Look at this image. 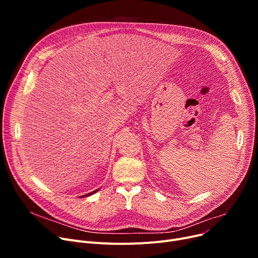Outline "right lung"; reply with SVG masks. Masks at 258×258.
Returning a JSON list of instances; mask_svg holds the SVG:
<instances>
[{
  "label": "right lung",
  "instance_id": "right-lung-1",
  "mask_svg": "<svg viewBox=\"0 0 258 258\" xmlns=\"http://www.w3.org/2000/svg\"><path fill=\"white\" fill-rule=\"evenodd\" d=\"M99 190V189H96V190H94V191H92V192H89V194H87V195H85V196H81V197H79L80 199L81 198H86V197H89V196H91V195H93V194H95V192H97Z\"/></svg>",
  "mask_w": 258,
  "mask_h": 258
}]
</instances>
